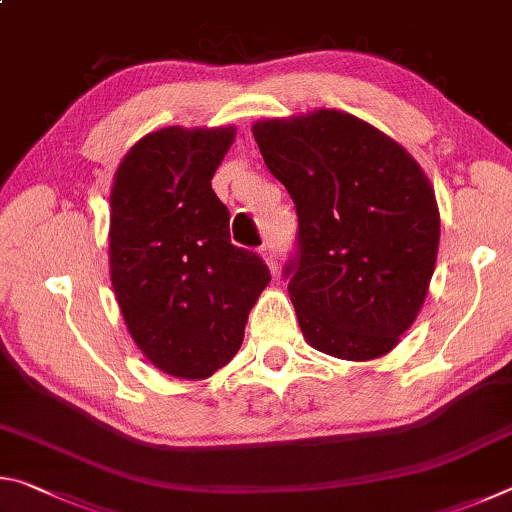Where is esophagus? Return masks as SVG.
Returning <instances> with one entry per match:
<instances>
[{
	"label": "esophagus",
	"instance_id": "esophagus-1",
	"mask_svg": "<svg viewBox=\"0 0 512 512\" xmlns=\"http://www.w3.org/2000/svg\"><path fill=\"white\" fill-rule=\"evenodd\" d=\"M262 257H264V262L268 264V268H271V273L275 275V273H277V253H275V246H273V244L262 246Z\"/></svg>",
	"mask_w": 512,
	"mask_h": 512
}]
</instances>
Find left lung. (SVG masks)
<instances>
[{
    "label": "left lung",
    "instance_id": "1",
    "mask_svg": "<svg viewBox=\"0 0 512 512\" xmlns=\"http://www.w3.org/2000/svg\"><path fill=\"white\" fill-rule=\"evenodd\" d=\"M268 171L298 212L284 266L305 341L370 361L413 325L436 266V194L404 146L341 110L253 126Z\"/></svg>",
    "mask_w": 512,
    "mask_h": 512
}]
</instances>
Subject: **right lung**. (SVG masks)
<instances>
[{
  "label": "right lung",
  "mask_w": 512,
  "mask_h": 512,
  "mask_svg": "<svg viewBox=\"0 0 512 512\" xmlns=\"http://www.w3.org/2000/svg\"><path fill=\"white\" fill-rule=\"evenodd\" d=\"M235 126H169L124 155L110 192V280L137 348L155 368L205 379L244 341L271 282L262 257L230 241L212 176Z\"/></svg>",
  "instance_id": "1"
}]
</instances>
